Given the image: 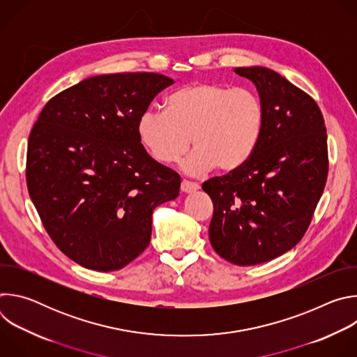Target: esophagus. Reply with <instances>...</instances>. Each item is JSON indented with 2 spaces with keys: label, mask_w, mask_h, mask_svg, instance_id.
I'll use <instances>...</instances> for the list:
<instances>
[{
  "label": "esophagus",
  "mask_w": 357,
  "mask_h": 357,
  "mask_svg": "<svg viewBox=\"0 0 357 357\" xmlns=\"http://www.w3.org/2000/svg\"><path fill=\"white\" fill-rule=\"evenodd\" d=\"M197 189H199V185L195 183V182H190V181L183 179L182 183H181V190L185 192V193H192V192H195V190H197Z\"/></svg>",
  "instance_id": "34e87169"
}]
</instances>
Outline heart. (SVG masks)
<instances>
[{
    "instance_id": "heart-1",
    "label": "heart",
    "mask_w": 357,
    "mask_h": 357,
    "mask_svg": "<svg viewBox=\"0 0 357 357\" xmlns=\"http://www.w3.org/2000/svg\"><path fill=\"white\" fill-rule=\"evenodd\" d=\"M266 126L261 97L250 89L222 83L181 87L165 101V112L148 109L137 124L149 154L162 164L179 161L196 148L185 168L192 174L216 167L219 172L241 168L257 149Z\"/></svg>"
}]
</instances>
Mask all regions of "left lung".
Wrapping results in <instances>:
<instances>
[{
    "instance_id": "8db88e82",
    "label": "left lung",
    "mask_w": 357,
    "mask_h": 357,
    "mask_svg": "<svg viewBox=\"0 0 357 357\" xmlns=\"http://www.w3.org/2000/svg\"><path fill=\"white\" fill-rule=\"evenodd\" d=\"M266 107L257 149L238 169L203 182L213 202L211 244L236 266L270 261L308 230L328 178V135L317 101L277 72L236 68Z\"/></svg>"
}]
</instances>
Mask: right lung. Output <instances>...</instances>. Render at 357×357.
Masks as SVG:
<instances>
[{"label": "right lung", "instance_id": "right-lung-1", "mask_svg": "<svg viewBox=\"0 0 357 357\" xmlns=\"http://www.w3.org/2000/svg\"><path fill=\"white\" fill-rule=\"evenodd\" d=\"M174 80L158 73L89 77L50 98L33 124L26 185L58 248L96 271L126 267L148 247L152 212L181 178L152 160L137 124Z\"/></svg>", "mask_w": 357, "mask_h": 357}]
</instances>
